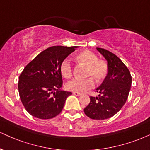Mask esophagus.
Returning <instances> with one entry per match:
<instances>
[{
    "instance_id": "esophagus-1",
    "label": "esophagus",
    "mask_w": 150,
    "mask_h": 150,
    "mask_svg": "<svg viewBox=\"0 0 150 150\" xmlns=\"http://www.w3.org/2000/svg\"><path fill=\"white\" fill-rule=\"evenodd\" d=\"M73 94H74V95H75V96H81V95H82V94H81V93L76 92H74Z\"/></svg>"
}]
</instances>
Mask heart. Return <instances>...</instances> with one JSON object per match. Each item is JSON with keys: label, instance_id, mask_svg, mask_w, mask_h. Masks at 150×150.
Instances as JSON below:
<instances>
[{"label": "heart", "instance_id": "heart-1", "mask_svg": "<svg viewBox=\"0 0 150 150\" xmlns=\"http://www.w3.org/2000/svg\"><path fill=\"white\" fill-rule=\"evenodd\" d=\"M79 64L87 68L85 73V80L73 79L68 82L65 87L68 90L79 93L85 92L94 87L95 82L101 83L106 79L108 73V66L104 61L98 60L94 53L89 51H82L76 56ZM60 71L65 78L73 76V67L71 62L65 58L60 65Z\"/></svg>", "mask_w": 150, "mask_h": 150}]
</instances>
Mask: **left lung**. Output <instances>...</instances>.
Segmentation results:
<instances>
[{
  "mask_svg": "<svg viewBox=\"0 0 150 150\" xmlns=\"http://www.w3.org/2000/svg\"><path fill=\"white\" fill-rule=\"evenodd\" d=\"M107 61L108 74L103 83L96 89L98 97H90V102L84 109L89 118L104 120L111 118L121 109L128 99L132 77L119 58L107 50L97 48Z\"/></svg>",
  "mask_w": 150,
  "mask_h": 150,
  "instance_id": "left-lung-1",
  "label": "left lung"
}]
</instances>
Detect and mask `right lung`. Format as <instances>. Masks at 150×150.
<instances>
[{
  "instance_id": "1",
  "label": "right lung",
  "mask_w": 150,
  "mask_h": 150,
  "mask_svg": "<svg viewBox=\"0 0 150 150\" xmlns=\"http://www.w3.org/2000/svg\"><path fill=\"white\" fill-rule=\"evenodd\" d=\"M78 46L48 48L24 68L19 77L20 99L30 114L40 119L54 118L61 112L70 92L62 90L61 62Z\"/></svg>"
}]
</instances>
